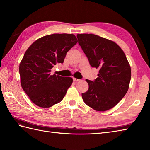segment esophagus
<instances>
[{"label":"esophagus","mask_w":150,"mask_h":150,"mask_svg":"<svg viewBox=\"0 0 150 150\" xmlns=\"http://www.w3.org/2000/svg\"><path fill=\"white\" fill-rule=\"evenodd\" d=\"M73 81H74V82H78V81H80V79H76V78H75V77H73Z\"/></svg>","instance_id":"1"}]
</instances>
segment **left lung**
Listing matches in <instances>:
<instances>
[{"mask_svg":"<svg viewBox=\"0 0 150 150\" xmlns=\"http://www.w3.org/2000/svg\"><path fill=\"white\" fill-rule=\"evenodd\" d=\"M79 44L93 68L99 69L98 77L86 79L88 90L82 93L84 102L98 111L111 109L128 90L131 68L122 50L113 41L94 34H78Z\"/></svg>","mask_w":150,"mask_h":150,"instance_id":"left-lung-1","label":"left lung"}]
</instances>
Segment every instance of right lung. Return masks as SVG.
Instances as JSON below:
<instances>
[{
    "mask_svg": "<svg viewBox=\"0 0 150 150\" xmlns=\"http://www.w3.org/2000/svg\"><path fill=\"white\" fill-rule=\"evenodd\" d=\"M73 34L55 33L37 39L28 47L19 66L21 86L37 106L50 108L61 101L73 82L71 77L50 75L57 63L77 43Z\"/></svg>",
    "mask_w": 150,
    "mask_h": 150,
    "instance_id": "right-lung-1",
    "label": "right lung"
}]
</instances>
